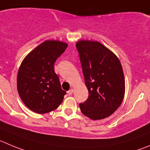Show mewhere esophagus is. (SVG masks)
Segmentation results:
<instances>
[{
  "label": "esophagus",
  "instance_id": "34e87169",
  "mask_svg": "<svg viewBox=\"0 0 150 150\" xmlns=\"http://www.w3.org/2000/svg\"><path fill=\"white\" fill-rule=\"evenodd\" d=\"M67 93H68L69 96H72V93H73V89H69V90L68 92H67Z\"/></svg>",
  "mask_w": 150,
  "mask_h": 150
}]
</instances>
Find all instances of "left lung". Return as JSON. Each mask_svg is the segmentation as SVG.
Listing matches in <instances>:
<instances>
[{"label": "left lung", "instance_id": "1", "mask_svg": "<svg viewBox=\"0 0 150 150\" xmlns=\"http://www.w3.org/2000/svg\"><path fill=\"white\" fill-rule=\"evenodd\" d=\"M76 48L89 97L81 111L92 120L111 115L121 106L125 92L122 66L117 56L98 41L79 40Z\"/></svg>", "mask_w": 150, "mask_h": 150}]
</instances>
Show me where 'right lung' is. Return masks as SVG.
<instances>
[{"label":"right lung","mask_w":150,"mask_h":150,"mask_svg":"<svg viewBox=\"0 0 150 150\" xmlns=\"http://www.w3.org/2000/svg\"><path fill=\"white\" fill-rule=\"evenodd\" d=\"M67 43L46 40L22 61L17 77L18 94L26 107L39 114L56 110L66 92L61 89L54 64L64 52Z\"/></svg>","instance_id":"1"}]
</instances>
